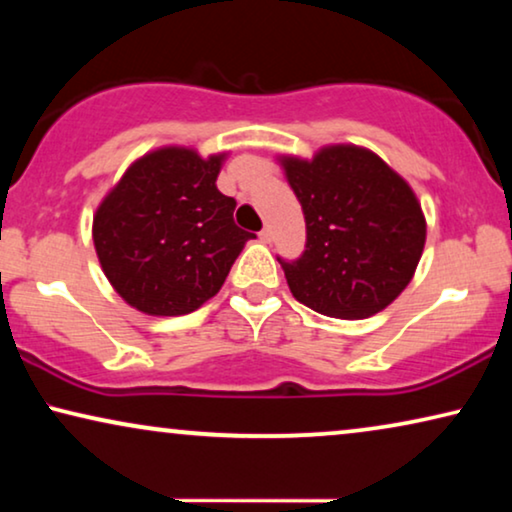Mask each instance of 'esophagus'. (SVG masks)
Instances as JSON below:
<instances>
[{"label":"esophagus","instance_id":"1","mask_svg":"<svg viewBox=\"0 0 512 512\" xmlns=\"http://www.w3.org/2000/svg\"><path fill=\"white\" fill-rule=\"evenodd\" d=\"M258 237H261V240L265 242V244H270L272 242V228L270 226H265L261 233H258Z\"/></svg>","mask_w":512,"mask_h":512}]
</instances>
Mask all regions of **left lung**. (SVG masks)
Instances as JSON below:
<instances>
[{
    "mask_svg": "<svg viewBox=\"0 0 512 512\" xmlns=\"http://www.w3.org/2000/svg\"><path fill=\"white\" fill-rule=\"evenodd\" d=\"M282 163L307 228L296 261L277 256L293 298L335 319L384 310L422 258L426 223L415 193L359 146H331L312 160Z\"/></svg>",
    "mask_w": 512,
    "mask_h": 512,
    "instance_id": "obj_1",
    "label": "left lung"
}]
</instances>
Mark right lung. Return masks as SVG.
<instances>
[{
	"label": "right lung",
	"mask_w": 512,
	"mask_h": 512,
	"mask_svg": "<svg viewBox=\"0 0 512 512\" xmlns=\"http://www.w3.org/2000/svg\"><path fill=\"white\" fill-rule=\"evenodd\" d=\"M221 156L160 149L137 160L97 209L95 251L125 303L156 317L188 314L219 293L244 242L235 198L216 188Z\"/></svg>",
	"instance_id": "obj_1"
}]
</instances>
